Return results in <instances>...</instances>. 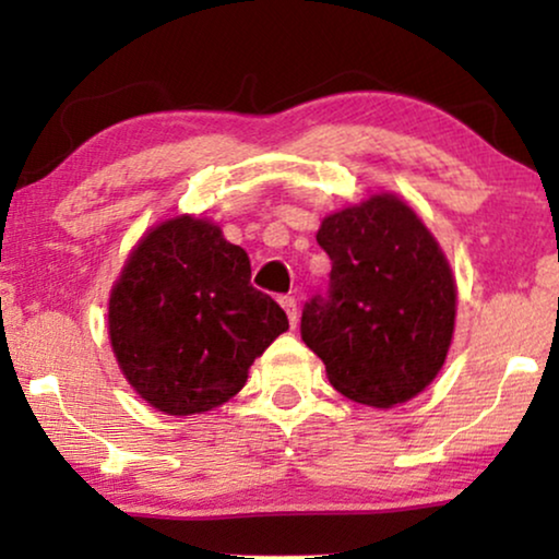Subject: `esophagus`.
Masks as SVG:
<instances>
[{"label":"esophagus","mask_w":559,"mask_h":559,"mask_svg":"<svg viewBox=\"0 0 559 559\" xmlns=\"http://www.w3.org/2000/svg\"><path fill=\"white\" fill-rule=\"evenodd\" d=\"M280 302H282V308H285V312H287V318H289V325H297V318H300V308H297V300L293 295H285V297H280Z\"/></svg>","instance_id":"1"}]
</instances>
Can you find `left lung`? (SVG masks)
I'll return each instance as SVG.
<instances>
[{"instance_id": "left-lung-1", "label": "left lung", "mask_w": 559, "mask_h": 559, "mask_svg": "<svg viewBox=\"0 0 559 559\" xmlns=\"http://www.w3.org/2000/svg\"><path fill=\"white\" fill-rule=\"evenodd\" d=\"M318 243L333 266L325 293L302 308L305 346L348 400H412L438 377L455 325V282L438 241L400 198L373 195L328 216Z\"/></svg>"}]
</instances>
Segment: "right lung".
<instances>
[{"label": "right lung", "instance_id": "obj_1", "mask_svg": "<svg viewBox=\"0 0 559 559\" xmlns=\"http://www.w3.org/2000/svg\"><path fill=\"white\" fill-rule=\"evenodd\" d=\"M287 328L285 310L251 285L247 251L190 216L144 236L109 300L121 371L167 415L231 400L254 358Z\"/></svg>", "mask_w": 559, "mask_h": 559}]
</instances>
